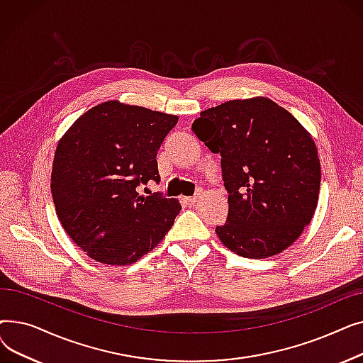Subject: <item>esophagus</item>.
I'll use <instances>...</instances> for the list:
<instances>
[{
    "label": "esophagus",
    "mask_w": 363,
    "mask_h": 363,
    "mask_svg": "<svg viewBox=\"0 0 363 363\" xmlns=\"http://www.w3.org/2000/svg\"><path fill=\"white\" fill-rule=\"evenodd\" d=\"M199 197H200V194H196V196H193V197H184V201H185L188 206H194V204L197 203Z\"/></svg>",
    "instance_id": "34e87169"
}]
</instances>
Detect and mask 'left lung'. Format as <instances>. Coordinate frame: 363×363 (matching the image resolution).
Returning a JSON list of instances; mask_svg holds the SVG:
<instances>
[{"label": "left lung", "mask_w": 363, "mask_h": 363, "mask_svg": "<svg viewBox=\"0 0 363 363\" xmlns=\"http://www.w3.org/2000/svg\"><path fill=\"white\" fill-rule=\"evenodd\" d=\"M191 128L222 157L230 211L216 234L226 249L264 259L290 247L318 206L320 162L311 133L266 97L207 108Z\"/></svg>", "instance_id": "obj_1"}]
</instances>
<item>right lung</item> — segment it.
<instances>
[{
	"label": "right lung",
	"mask_w": 363,
	"mask_h": 363,
	"mask_svg": "<svg viewBox=\"0 0 363 363\" xmlns=\"http://www.w3.org/2000/svg\"><path fill=\"white\" fill-rule=\"evenodd\" d=\"M178 116L116 100L89 108L57 145L51 194L74 244L104 264H130L164 238L181 211L177 199L140 196L160 181L157 151Z\"/></svg>",
	"instance_id": "right-lung-1"
}]
</instances>
